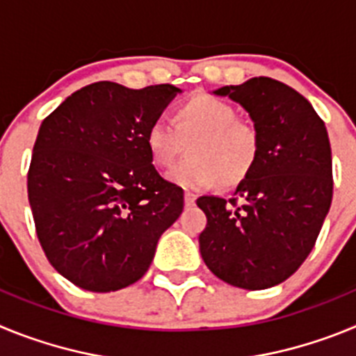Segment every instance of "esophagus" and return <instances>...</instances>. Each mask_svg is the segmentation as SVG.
I'll return each instance as SVG.
<instances>
[{"instance_id":"1","label":"esophagus","mask_w":356,"mask_h":356,"mask_svg":"<svg viewBox=\"0 0 356 356\" xmlns=\"http://www.w3.org/2000/svg\"><path fill=\"white\" fill-rule=\"evenodd\" d=\"M196 203V194L193 193H185V205L193 207Z\"/></svg>"}]
</instances>
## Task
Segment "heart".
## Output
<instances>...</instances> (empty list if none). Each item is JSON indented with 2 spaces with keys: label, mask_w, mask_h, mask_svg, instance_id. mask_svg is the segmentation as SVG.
<instances>
[{
  "label": "heart",
  "mask_w": 356,
  "mask_h": 356,
  "mask_svg": "<svg viewBox=\"0 0 356 356\" xmlns=\"http://www.w3.org/2000/svg\"><path fill=\"white\" fill-rule=\"evenodd\" d=\"M147 155L156 168H171L188 144V159L168 172V180L187 191L221 184L237 187L250 178L260 156V134L238 118L232 103L197 94L178 105L172 124L153 121L144 135Z\"/></svg>",
  "instance_id": "obj_1"
}]
</instances>
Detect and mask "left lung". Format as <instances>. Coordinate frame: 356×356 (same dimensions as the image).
Wrapping results in <instances>:
<instances>
[{"label": "left lung", "instance_id": "8db88e82", "mask_svg": "<svg viewBox=\"0 0 356 356\" xmlns=\"http://www.w3.org/2000/svg\"><path fill=\"white\" fill-rule=\"evenodd\" d=\"M213 94L250 114L260 134V156L235 197H197L207 213L201 257L234 287H275L305 262L332 205L328 131L308 99L273 78H251Z\"/></svg>", "mask_w": 356, "mask_h": 356}]
</instances>
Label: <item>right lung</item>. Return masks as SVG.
I'll list each match as a JSON object with an SVG mask.
<instances>
[{"label": "right lung", "instance_id": "add662e5", "mask_svg": "<svg viewBox=\"0 0 356 356\" xmlns=\"http://www.w3.org/2000/svg\"><path fill=\"white\" fill-rule=\"evenodd\" d=\"M181 89L97 81L44 119L28 200L49 264L90 292L119 291L149 269L184 191L156 172L144 135Z\"/></svg>", "mask_w": 356, "mask_h": 356}]
</instances>
